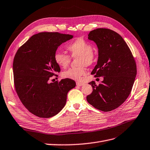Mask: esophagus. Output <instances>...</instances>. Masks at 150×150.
<instances>
[{"label": "esophagus", "mask_w": 150, "mask_h": 150, "mask_svg": "<svg viewBox=\"0 0 150 150\" xmlns=\"http://www.w3.org/2000/svg\"><path fill=\"white\" fill-rule=\"evenodd\" d=\"M76 85H77V86H84V83L77 82V83H76Z\"/></svg>", "instance_id": "esophagus-1"}]
</instances>
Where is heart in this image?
I'll return each mask as SVG.
<instances>
[{"mask_svg":"<svg viewBox=\"0 0 150 150\" xmlns=\"http://www.w3.org/2000/svg\"><path fill=\"white\" fill-rule=\"evenodd\" d=\"M72 57L78 58L77 67L70 68L62 72V76L65 78L79 81L81 77L86 74V66L92 65L95 59L93 45L86 41L83 38H78L69 43L66 47ZM54 61L56 64L62 68H66L71 61V57L68 54L57 51L54 54Z\"/></svg>","mask_w":150,"mask_h":150,"instance_id":"1","label":"heart"}]
</instances>
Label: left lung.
Instances as JSON below:
<instances>
[{
  "label": "left lung",
  "instance_id": "8db88e82",
  "mask_svg": "<svg viewBox=\"0 0 150 150\" xmlns=\"http://www.w3.org/2000/svg\"><path fill=\"white\" fill-rule=\"evenodd\" d=\"M88 39L98 48V59L91 72L94 77H103L86 98L98 110L107 112L118 108L128 98L137 76V64L129 47L121 36L111 29L99 28L91 31Z\"/></svg>",
  "mask_w": 150,
  "mask_h": 150
}]
</instances>
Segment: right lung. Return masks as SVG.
<instances>
[{"label":"right lung","instance_id":"right-lung-1","mask_svg":"<svg viewBox=\"0 0 150 150\" xmlns=\"http://www.w3.org/2000/svg\"><path fill=\"white\" fill-rule=\"evenodd\" d=\"M73 38L59 33L33 35L21 46L13 61V82L23 105L33 115L49 118L64 107L67 94L76 86L74 80L61 79L50 83L61 71L54 61L57 47Z\"/></svg>","mask_w":150,"mask_h":150}]
</instances>
